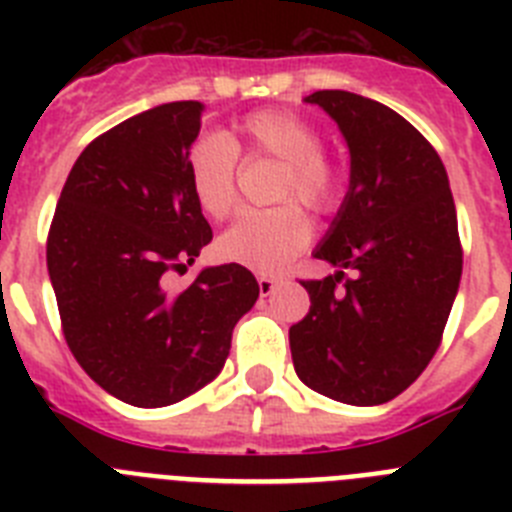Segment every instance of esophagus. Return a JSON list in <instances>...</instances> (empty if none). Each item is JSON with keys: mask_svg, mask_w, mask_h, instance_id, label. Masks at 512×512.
Here are the masks:
<instances>
[{"mask_svg": "<svg viewBox=\"0 0 512 512\" xmlns=\"http://www.w3.org/2000/svg\"><path fill=\"white\" fill-rule=\"evenodd\" d=\"M274 287H277V277H269V274H261V277H259V292H261V297L271 295V292H274Z\"/></svg>", "mask_w": 512, "mask_h": 512, "instance_id": "34e87169", "label": "esophagus"}]
</instances>
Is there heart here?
<instances>
[{
	"mask_svg": "<svg viewBox=\"0 0 512 512\" xmlns=\"http://www.w3.org/2000/svg\"><path fill=\"white\" fill-rule=\"evenodd\" d=\"M238 153L282 161L277 200H300L328 215L343 200V174L323 153V135L305 115L292 110H256L238 120L235 138L207 133L194 140L187 158L194 202L210 217H225L238 200ZM310 217L297 202L269 210H246L220 235L217 253L253 271H279L310 241Z\"/></svg>",
	"mask_w": 512,
	"mask_h": 512,
	"instance_id": "heart-1",
	"label": "heart"
}]
</instances>
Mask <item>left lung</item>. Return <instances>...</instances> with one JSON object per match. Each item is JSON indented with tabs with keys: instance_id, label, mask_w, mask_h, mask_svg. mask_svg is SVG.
<instances>
[{
	"instance_id": "1",
	"label": "left lung",
	"mask_w": 512,
	"mask_h": 512,
	"mask_svg": "<svg viewBox=\"0 0 512 512\" xmlns=\"http://www.w3.org/2000/svg\"><path fill=\"white\" fill-rule=\"evenodd\" d=\"M305 102L338 122L351 182L315 248V259L338 271L302 282L310 312L289 328L292 361L297 377L330 400L382 405L433 359L459 289L449 176L436 148L390 107L341 89ZM346 268L357 277L344 283Z\"/></svg>"
}]
</instances>
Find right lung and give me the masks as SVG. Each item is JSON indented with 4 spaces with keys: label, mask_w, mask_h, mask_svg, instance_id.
Masks as SVG:
<instances>
[{
    "label": "right lung",
    "mask_w": 512,
    "mask_h": 512,
    "mask_svg": "<svg viewBox=\"0 0 512 512\" xmlns=\"http://www.w3.org/2000/svg\"><path fill=\"white\" fill-rule=\"evenodd\" d=\"M202 102H169L94 138L76 158L48 230V274L81 369L117 400L164 408L202 390L230 354L235 323L259 300L241 264L210 266L182 292L212 241L189 189Z\"/></svg>",
    "instance_id": "1"
}]
</instances>
